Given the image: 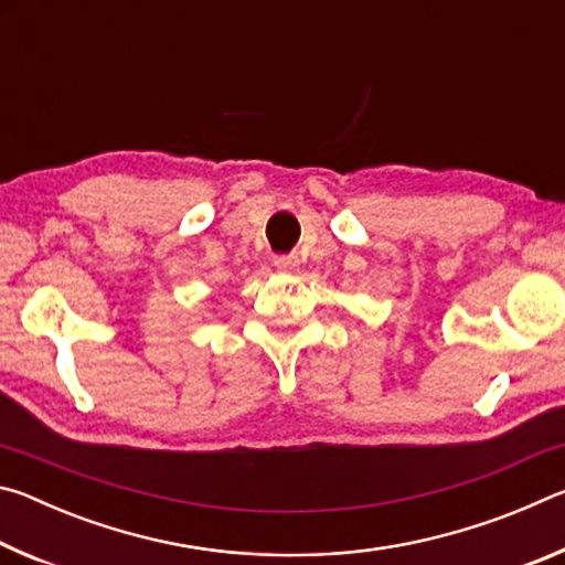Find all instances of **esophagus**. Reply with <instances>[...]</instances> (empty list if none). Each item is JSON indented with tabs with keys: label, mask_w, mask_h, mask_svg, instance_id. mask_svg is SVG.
Masks as SVG:
<instances>
[{
	"label": "esophagus",
	"mask_w": 565,
	"mask_h": 565,
	"mask_svg": "<svg viewBox=\"0 0 565 565\" xmlns=\"http://www.w3.org/2000/svg\"><path fill=\"white\" fill-rule=\"evenodd\" d=\"M274 266L279 271H294L296 269V259H294V256H276Z\"/></svg>",
	"instance_id": "esophagus-1"
}]
</instances>
